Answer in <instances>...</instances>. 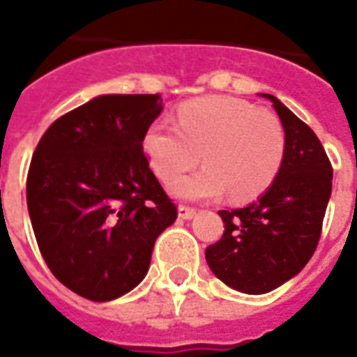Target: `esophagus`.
Instances as JSON below:
<instances>
[{"label": "esophagus", "instance_id": "1", "mask_svg": "<svg viewBox=\"0 0 357 357\" xmlns=\"http://www.w3.org/2000/svg\"><path fill=\"white\" fill-rule=\"evenodd\" d=\"M178 215L179 218H183V220H189L196 215V209L195 207H189V206H179L178 207Z\"/></svg>", "mask_w": 357, "mask_h": 357}]
</instances>
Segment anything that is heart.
I'll return each instance as SVG.
<instances>
[{
    "label": "heart",
    "mask_w": 357,
    "mask_h": 357,
    "mask_svg": "<svg viewBox=\"0 0 357 357\" xmlns=\"http://www.w3.org/2000/svg\"><path fill=\"white\" fill-rule=\"evenodd\" d=\"M142 150L162 181L202 162L206 168L176 179L183 200H211L226 190L235 202L254 200L282 170L287 151L283 123L271 111L229 96L190 100L178 109V126L155 120L142 135Z\"/></svg>",
    "instance_id": "b5f03b06"
}]
</instances>
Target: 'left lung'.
<instances>
[{
  "label": "left lung",
  "instance_id": "1",
  "mask_svg": "<svg viewBox=\"0 0 357 357\" xmlns=\"http://www.w3.org/2000/svg\"><path fill=\"white\" fill-rule=\"evenodd\" d=\"M263 98L285 129L283 167L250 206L218 211L224 235L206 250L213 274L246 294L271 293L304 268L315 254L332 195V162L319 137L278 98Z\"/></svg>",
  "mask_w": 357,
  "mask_h": 357
}]
</instances>
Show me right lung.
Masks as SVG:
<instances>
[{
  "label": "right lung",
  "mask_w": 357,
  "mask_h": 357,
  "mask_svg": "<svg viewBox=\"0 0 357 357\" xmlns=\"http://www.w3.org/2000/svg\"><path fill=\"white\" fill-rule=\"evenodd\" d=\"M159 94H105L46 129L27 174V209L40 254L83 298L129 293L150 268L155 238L178 209L142 151Z\"/></svg>",
  "instance_id": "add662e5"
}]
</instances>
